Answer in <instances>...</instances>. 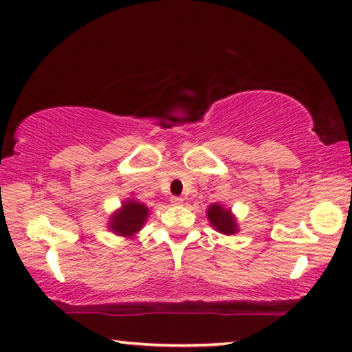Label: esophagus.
<instances>
[{
	"instance_id": "obj_1",
	"label": "esophagus",
	"mask_w": 352,
	"mask_h": 352,
	"mask_svg": "<svg viewBox=\"0 0 352 352\" xmlns=\"http://www.w3.org/2000/svg\"><path fill=\"white\" fill-rule=\"evenodd\" d=\"M184 199L183 197H177V195H174V197H170V204L172 205H183Z\"/></svg>"
}]
</instances>
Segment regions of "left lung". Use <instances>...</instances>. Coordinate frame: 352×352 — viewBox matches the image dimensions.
Instances as JSON below:
<instances>
[{
	"instance_id": "obj_1",
	"label": "left lung",
	"mask_w": 352,
	"mask_h": 352,
	"mask_svg": "<svg viewBox=\"0 0 352 352\" xmlns=\"http://www.w3.org/2000/svg\"><path fill=\"white\" fill-rule=\"evenodd\" d=\"M208 220H210L211 226L216 228V231L222 234H234L237 233V223L233 214H231L230 210H226L222 205L219 204H212L210 205L206 211Z\"/></svg>"
}]
</instances>
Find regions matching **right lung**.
Here are the masks:
<instances>
[{"label":"right lung","instance_id":"obj_1","mask_svg":"<svg viewBox=\"0 0 352 352\" xmlns=\"http://www.w3.org/2000/svg\"><path fill=\"white\" fill-rule=\"evenodd\" d=\"M148 217V208L136 200H126L121 210L113 212L109 228L113 233L124 237H132L144 226Z\"/></svg>","mask_w":352,"mask_h":352}]
</instances>
